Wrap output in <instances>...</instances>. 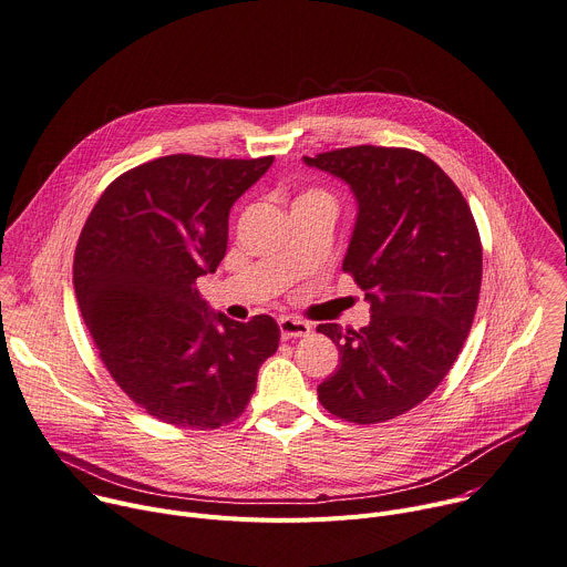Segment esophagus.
Returning <instances> with one entry per match:
<instances>
[{
	"instance_id": "34e87169",
	"label": "esophagus",
	"mask_w": 567,
	"mask_h": 567,
	"mask_svg": "<svg viewBox=\"0 0 567 567\" xmlns=\"http://www.w3.org/2000/svg\"><path fill=\"white\" fill-rule=\"evenodd\" d=\"M279 329H281V338L284 340H292V338H306L310 333V324L297 318H281L279 320Z\"/></svg>"
}]
</instances>
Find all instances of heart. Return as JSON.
I'll return each instance as SVG.
<instances>
[{
    "label": "heart",
    "mask_w": 567,
    "mask_h": 567,
    "mask_svg": "<svg viewBox=\"0 0 567 567\" xmlns=\"http://www.w3.org/2000/svg\"><path fill=\"white\" fill-rule=\"evenodd\" d=\"M316 194H322V192H308V194H303V196H316Z\"/></svg>",
    "instance_id": "b5f03b06"
}]
</instances>
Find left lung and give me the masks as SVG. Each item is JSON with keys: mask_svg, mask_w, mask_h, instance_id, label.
<instances>
[{"mask_svg": "<svg viewBox=\"0 0 567 567\" xmlns=\"http://www.w3.org/2000/svg\"><path fill=\"white\" fill-rule=\"evenodd\" d=\"M303 162L355 194L342 270L371 303V322L358 331L318 327L340 349L318 399L351 423L390 421L436 390L468 338L482 284L480 231L455 182L419 151L364 144Z\"/></svg>", "mask_w": 567, "mask_h": 567, "instance_id": "8db88e82", "label": "left lung"}]
</instances>
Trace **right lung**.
Wrapping results in <instances>:
<instances>
[{
	"label": "right lung",
	"instance_id": "right-lung-1",
	"mask_svg": "<svg viewBox=\"0 0 567 567\" xmlns=\"http://www.w3.org/2000/svg\"><path fill=\"white\" fill-rule=\"evenodd\" d=\"M272 162L157 157L110 182L83 225L74 288L85 327L123 394L164 423H231L279 347L270 316H212L196 288L225 257L231 205Z\"/></svg>",
	"mask_w": 567,
	"mask_h": 567
}]
</instances>
